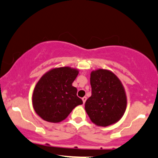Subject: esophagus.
<instances>
[{"label": "esophagus", "mask_w": 158, "mask_h": 158, "mask_svg": "<svg viewBox=\"0 0 158 158\" xmlns=\"http://www.w3.org/2000/svg\"><path fill=\"white\" fill-rule=\"evenodd\" d=\"M82 99V101H83V104H85V101H86V99H87V98L83 97Z\"/></svg>", "instance_id": "obj_1"}]
</instances>
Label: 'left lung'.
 <instances>
[{"instance_id": "8db88e82", "label": "left lung", "mask_w": 158, "mask_h": 158, "mask_svg": "<svg viewBox=\"0 0 158 158\" xmlns=\"http://www.w3.org/2000/svg\"><path fill=\"white\" fill-rule=\"evenodd\" d=\"M92 96L87 99L85 110L93 123L108 127L123 117L127 98L123 83L112 71L98 69L90 75Z\"/></svg>"}]
</instances>
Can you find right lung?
<instances>
[{"instance_id": "obj_1", "label": "right lung", "mask_w": 158, "mask_h": 158, "mask_svg": "<svg viewBox=\"0 0 158 158\" xmlns=\"http://www.w3.org/2000/svg\"><path fill=\"white\" fill-rule=\"evenodd\" d=\"M79 71L69 66L56 67L45 73L36 83L31 96L34 110L44 120L60 123L76 106L82 104L73 86Z\"/></svg>"}]
</instances>
